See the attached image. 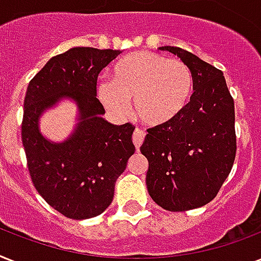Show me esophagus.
Here are the masks:
<instances>
[{
    "instance_id": "1",
    "label": "esophagus",
    "mask_w": 261,
    "mask_h": 261,
    "mask_svg": "<svg viewBox=\"0 0 261 261\" xmlns=\"http://www.w3.org/2000/svg\"><path fill=\"white\" fill-rule=\"evenodd\" d=\"M145 137H146L145 131L141 130V128H135L134 134H133V142H134L135 149H137V150H138L139 147H141V145H142Z\"/></svg>"
}]
</instances>
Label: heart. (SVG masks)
I'll return each instance as SVG.
<instances>
[{"instance_id": "b5f03b06", "label": "heart", "mask_w": 261, "mask_h": 261, "mask_svg": "<svg viewBox=\"0 0 261 261\" xmlns=\"http://www.w3.org/2000/svg\"><path fill=\"white\" fill-rule=\"evenodd\" d=\"M194 74L188 65L165 55L138 51L120 59L112 80H102L97 93L104 106L124 115L134 100L135 116L149 126L173 122L190 101Z\"/></svg>"}]
</instances>
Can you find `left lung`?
<instances>
[{"mask_svg": "<svg viewBox=\"0 0 261 261\" xmlns=\"http://www.w3.org/2000/svg\"><path fill=\"white\" fill-rule=\"evenodd\" d=\"M161 50L190 66L194 93L173 122L147 130L141 153L151 199L168 211H187L211 202L233 168L234 100L219 69L180 47Z\"/></svg>", "mask_w": 261, "mask_h": 261, "instance_id": "1", "label": "left lung"}]
</instances>
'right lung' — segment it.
<instances>
[{"label":"right lung","instance_id":"add662e5","mask_svg":"<svg viewBox=\"0 0 261 261\" xmlns=\"http://www.w3.org/2000/svg\"><path fill=\"white\" fill-rule=\"evenodd\" d=\"M120 51L74 47L59 54L30 81L24 98L21 141L35 188L53 208L71 219L101 214L110 206L115 182L134 154L131 123L114 126L97 96V77ZM61 97L74 98L82 122L63 144L38 133L43 110Z\"/></svg>","mask_w":261,"mask_h":261}]
</instances>
